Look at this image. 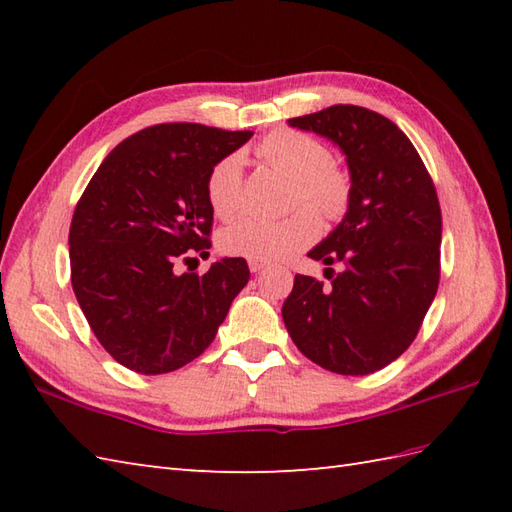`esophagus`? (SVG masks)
I'll list each match as a JSON object with an SVG mask.
<instances>
[{
	"instance_id": "34e87169",
	"label": "esophagus",
	"mask_w": 512,
	"mask_h": 512,
	"mask_svg": "<svg viewBox=\"0 0 512 512\" xmlns=\"http://www.w3.org/2000/svg\"><path fill=\"white\" fill-rule=\"evenodd\" d=\"M266 262H259V259H248V268H250V273H262V270H266Z\"/></svg>"
}]
</instances>
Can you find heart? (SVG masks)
<instances>
[{"label":"heart","instance_id":"heart-1","mask_svg":"<svg viewBox=\"0 0 512 512\" xmlns=\"http://www.w3.org/2000/svg\"><path fill=\"white\" fill-rule=\"evenodd\" d=\"M257 156L295 178L292 200L308 202L325 220L343 215L350 202V178L332 165V151L321 140L295 129H277L257 145ZM206 198L215 215L231 217L244 202V160L239 154L220 158L206 178ZM303 206L281 220L244 215L220 233L226 255L277 262L310 246L319 235V217Z\"/></svg>","mask_w":512,"mask_h":512}]
</instances>
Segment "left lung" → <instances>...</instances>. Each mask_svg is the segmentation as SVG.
Returning a JSON list of instances; mask_svg holds the SVG:
<instances>
[{"instance_id":"8db88e82","label":"left lung","mask_w":512,"mask_h":512,"mask_svg":"<svg viewBox=\"0 0 512 512\" xmlns=\"http://www.w3.org/2000/svg\"><path fill=\"white\" fill-rule=\"evenodd\" d=\"M290 127L332 140L350 169L341 224L308 257L323 281L295 275L284 301L290 339L312 363L345 376L383 369L416 339L440 281L442 213L411 140L389 118L358 105L290 118Z\"/></svg>"}]
</instances>
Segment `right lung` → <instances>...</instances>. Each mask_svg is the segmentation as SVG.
<instances>
[{"instance_id":"obj_1","label":"right lung","mask_w":512,"mask_h":512,"mask_svg":"<svg viewBox=\"0 0 512 512\" xmlns=\"http://www.w3.org/2000/svg\"><path fill=\"white\" fill-rule=\"evenodd\" d=\"M250 136L198 123L147 127L110 151L76 204L74 295L99 343L132 372L167 374L198 358L248 284L242 257L204 275H178L176 264L209 255L206 178Z\"/></svg>"}]
</instances>
